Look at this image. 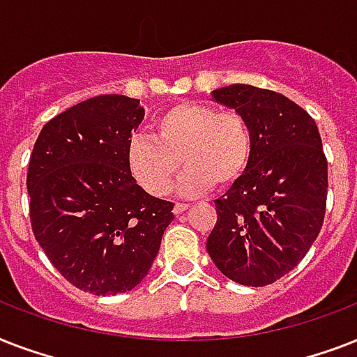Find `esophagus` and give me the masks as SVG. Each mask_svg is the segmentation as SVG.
Listing matches in <instances>:
<instances>
[{
	"label": "esophagus",
	"instance_id": "esophagus-1",
	"mask_svg": "<svg viewBox=\"0 0 357 357\" xmlns=\"http://www.w3.org/2000/svg\"><path fill=\"white\" fill-rule=\"evenodd\" d=\"M189 207H190L189 204H183V202H176V206H174V213H176V215H179V213L187 211Z\"/></svg>",
	"mask_w": 357,
	"mask_h": 357
}]
</instances>
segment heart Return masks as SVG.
Returning <instances> with one entry per match:
<instances>
[{"label": "heart", "instance_id": "heart-1", "mask_svg": "<svg viewBox=\"0 0 357 357\" xmlns=\"http://www.w3.org/2000/svg\"><path fill=\"white\" fill-rule=\"evenodd\" d=\"M254 139L243 114L218 111L209 103L181 102L153 119L151 137L135 135L126 148V167L151 196L167 195L181 161L187 172L181 190L196 195L228 189L243 178L252 159Z\"/></svg>", "mask_w": 357, "mask_h": 357}]
</instances>
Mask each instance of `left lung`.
<instances>
[{"label":"left lung","instance_id":"1","mask_svg":"<svg viewBox=\"0 0 357 357\" xmlns=\"http://www.w3.org/2000/svg\"><path fill=\"white\" fill-rule=\"evenodd\" d=\"M248 122L252 159L215 200L207 252L229 280L265 287L304 259L326 213L328 161L315 120L280 92L229 85L213 92Z\"/></svg>","mask_w":357,"mask_h":357}]
</instances>
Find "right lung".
Wrapping results in <instances>:
<instances>
[{
  "label": "right lung",
  "mask_w": 357,
  "mask_h": 357,
  "mask_svg": "<svg viewBox=\"0 0 357 357\" xmlns=\"http://www.w3.org/2000/svg\"><path fill=\"white\" fill-rule=\"evenodd\" d=\"M139 100L103 94L42 128L27 168L36 243L61 276L105 296L137 287L155 259L172 202L148 195L126 167Z\"/></svg>",
  "instance_id": "right-lung-1"
}]
</instances>
